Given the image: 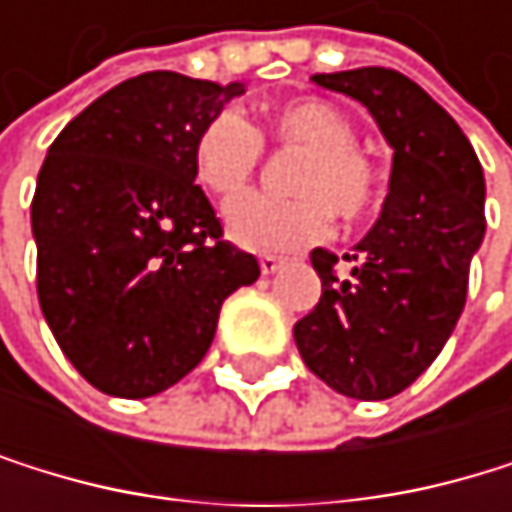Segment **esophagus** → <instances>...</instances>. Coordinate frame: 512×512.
Wrapping results in <instances>:
<instances>
[{
	"instance_id": "34e87169",
	"label": "esophagus",
	"mask_w": 512,
	"mask_h": 512,
	"mask_svg": "<svg viewBox=\"0 0 512 512\" xmlns=\"http://www.w3.org/2000/svg\"><path fill=\"white\" fill-rule=\"evenodd\" d=\"M258 264H261V273L270 276V273H276V270L285 264V258H276V254H261V261H258Z\"/></svg>"
}]
</instances>
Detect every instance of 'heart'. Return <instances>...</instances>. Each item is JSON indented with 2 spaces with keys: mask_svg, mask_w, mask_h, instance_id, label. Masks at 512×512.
Segmentation results:
<instances>
[{
  "mask_svg": "<svg viewBox=\"0 0 512 512\" xmlns=\"http://www.w3.org/2000/svg\"><path fill=\"white\" fill-rule=\"evenodd\" d=\"M282 144L304 147L291 187L298 196L279 199L248 193L227 208V233L248 251H294L331 233L334 211L362 218L378 199V171L356 147L353 122L325 101L301 97L273 113ZM264 156V137L242 113L224 110L196 137V181L218 199L239 196Z\"/></svg>",
  "mask_w": 512,
  "mask_h": 512,
  "instance_id": "1",
  "label": "heart"
}]
</instances>
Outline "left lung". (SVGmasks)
<instances>
[{
    "mask_svg": "<svg viewBox=\"0 0 512 512\" xmlns=\"http://www.w3.org/2000/svg\"><path fill=\"white\" fill-rule=\"evenodd\" d=\"M375 116L393 147L381 218L344 254L316 248L319 304L294 325L307 368L350 399H390L415 384L455 331L470 261L485 236V178L461 125L408 76L384 67L316 73Z\"/></svg>",
    "mask_w": 512,
    "mask_h": 512,
    "instance_id": "1",
    "label": "left lung"
}]
</instances>
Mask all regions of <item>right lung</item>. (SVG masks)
I'll return each mask as SVG.
<instances>
[{"label":"right lung","mask_w":512,"mask_h":512,"mask_svg":"<svg viewBox=\"0 0 512 512\" xmlns=\"http://www.w3.org/2000/svg\"><path fill=\"white\" fill-rule=\"evenodd\" d=\"M242 91L141 73L48 147L33 196L39 307L73 368L107 396L147 399L190 375L221 304L261 276L193 184L199 131Z\"/></svg>","instance_id":"right-lung-1"}]
</instances>
